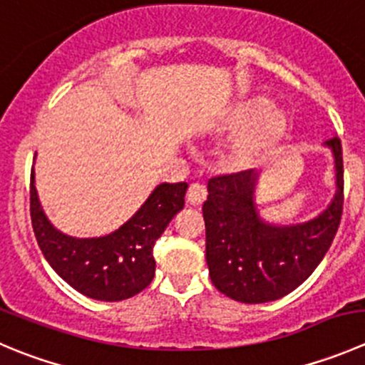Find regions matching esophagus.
Wrapping results in <instances>:
<instances>
[{"label":"esophagus","instance_id":"1","mask_svg":"<svg viewBox=\"0 0 365 365\" xmlns=\"http://www.w3.org/2000/svg\"><path fill=\"white\" fill-rule=\"evenodd\" d=\"M207 197V187L200 182H194L189 185V190H187V200H189L190 205H201Z\"/></svg>","mask_w":365,"mask_h":365}]
</instances>
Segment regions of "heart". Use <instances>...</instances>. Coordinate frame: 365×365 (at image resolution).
Instances as JSON below:
<instances>
[{
    "label": "heart",
    "mask_w": 365,
    "mask_h": 365,
    "mask_svg": "<svg viewBox=\"0 0 365 365\" xmlns=\"http://www.w3.org/2000/svg\"><path fill=\"white\" fill-rule=\"evenodd\" d=\"M230 128L233 132L244 130L232 146V165L250 168L264 160L284 140L289 118L282 108L269 107L265 98H251L237 105L232 112Z\"/></svg>",
    "instance_id": "obj_1"
}]
</instances>
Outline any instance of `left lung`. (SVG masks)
I'll use <instances>...</instances> for the list:
<instances>
[{
    "label": "left lung",
    "instance_id": "obj_1",
    "mask_svg": "<svg viewBox=\"0 0 365 365\" xmlns=\"http://www.w3.org/2000/svg\"><path fill=\"white\" fill-rule=\"evenodd\" d=\"M337 169V194L312 221L271 226L253 203V169L212 176L203 203L205 250L212 284L240 303L284 298L303 284L330 250L344 208V164L337 135L327 140Z\"/></svg>",
    "mask_w": 365,
    "mask_h": 365
}]
</instances>
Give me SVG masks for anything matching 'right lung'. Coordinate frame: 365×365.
Instances as JSON below:
<instances>
[{"mask_svg": "<svg viewBox=\"0 0 365 365\" xmlns=\"http://www.w3.org/2000/svg\"><path fill=\"white\" fill-rule=\"evenodd\" d=\"M187 183H162L128 222L98 239H74L53 228L30 182V217L46 260L62 280L81 294L100 302H121L151 284L153 247L169 221L185 205Z\"/></svg>", "mask_w": 365, "mask_h": 365, "instance_id": "obj_1", "label": "right lung"}]
</instances>
